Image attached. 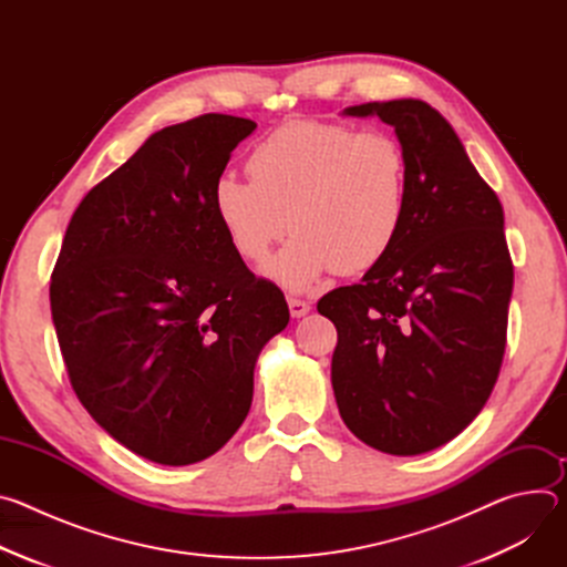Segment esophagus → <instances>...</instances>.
<instances>
[{"instance_id": "obj_1", "label": "esophagus", "mask_w": 567, "mask_h": 567, "mask_svg": "<svg viewBox=\"0 0 567 567\" xmlns=\"http://www.w3.org/2000/svg\"><path fill=\"white\" fill-rule=\"evenodd\" d=\"M287 305H289V311H291V316L293 318H302L305 313H309V302H305V300H300V298H293V296H289L287 298Z\"/></svg>"}]
</instances>
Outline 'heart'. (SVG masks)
I'll use <instances>...</instances> for the list:
<instances>
[{"label":"heart","mask_w":567,"mask_h":567,"mask_svg":"<svg viewBox=\"0 0 567 567\" xmlns=\"http://www.w3.org/2000/svg\"><path fill=\"white\" fill-rule=\"evenodd\" d=\"M249 175L221 173L213 182V213L247 262H262L291 221L296 235L265 267L291 291L332 271L357 276L377 267L406 219L409 158L381 130L285 123L254 147Z\"/></svg>","instance_id":"1"}]
</instances>
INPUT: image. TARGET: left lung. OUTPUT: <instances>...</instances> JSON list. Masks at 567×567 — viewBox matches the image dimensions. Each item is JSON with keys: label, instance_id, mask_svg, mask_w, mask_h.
Returning a JSON list of instances; mask_svg holds the SVG:
<instances>
[{"label": "left lung", "instance_id": "left-lung-1", "mask_svg": "<svg viewBox=\"0 0 567 567\" xmlns=\"http://www.w3.org/2000/svg\"><path fill=\"white\" fill-rule=\"evenodd\" d=\"M343 114L394 127L409 158V208L390 254L359 285L318 300L339 332L332 388L361 442L420 455L460 435L496 385L514 287L505 215L429 103H363Z\"/></svg>", "mask_w": 567, "mask_h": 567}]
</instances>
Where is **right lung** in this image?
I'll use <instances>...</instances> for the list:
<instances>
[{"label": "right lung", "instance_id": "1", "mask_svg": "<svg viewBox=\"0 0 567 567\" xmlns=\"http://www.w3.org/2000/svg\"><path fill=\"white\" fill-rule=\"evenodd\" d=\"M256 127L204 114L154 132L80 202L51 276L73 392L156 464H195L235 435L258 354L289 322L282 291L247 269L210 204Z\"/></svg>", "mask_w": 567, "mask_h": 567}]
</instances>
